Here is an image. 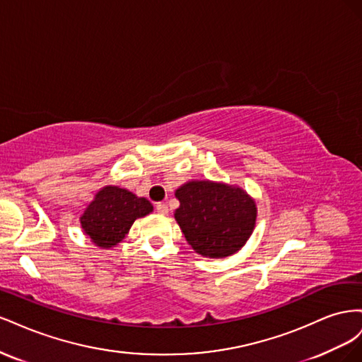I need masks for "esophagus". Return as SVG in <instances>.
Returning a JSON list of instances; mask_svg holds the SVG:
<instances>
[{
	"instance_id": "obj_1",
	"label": "esophagus",
	"mask_w": 362,
	"mask_h": 362,
	"mask_svg": "<svg viewBox=\"0 0 362 362\" xmlns=\"http://www.w3.org/2000/svg\"><path fill=\"white\" fill-rule=\"evenodd\" d=\"M156 210H157L158 214H168L169 208H168V205L164 204V202H158V204L156 205Z\"/></svg>"
}]
</instances>
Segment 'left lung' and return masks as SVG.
I'll return each instance as SVG.
<instances>
[{
    "label": "left lung",
    "mask_w": 362,
    "mask_h": 362,
    "mask_svg": "<svg viewBox=\"0 0 362 362\" xmlns=\"http://www.w3.org/2000/svg\"><path fill=\"white\" fill-rule=\"evenodd\" d=\"M175 196L180 201L175 221L196 254L231 257L254 233L257 204L238 185L192 180L178 187Z\"/></svg>",
    "instance_id": "1"
}]
</instances>
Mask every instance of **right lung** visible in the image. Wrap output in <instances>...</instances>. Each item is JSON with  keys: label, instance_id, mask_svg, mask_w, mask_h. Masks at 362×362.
Here are the masks:
<instances>
[{"label": "right lung", "instance_id": "right-lung-1", "mask_svg": "<svg viewBox=\"0 0 362 362\" xmlns=\"http://www.w3.org/2000/svg\"><path fill=\"white\" fill-rule=\"evenodd\" d=\"M152 210L154 206L146 198H139L117 185H104L84 208L80 223L95 246L112 249L127 237L136 218L151 214Z\"/></svg>", "mask_w": 362, "mask_h": 362}]
</instances>
